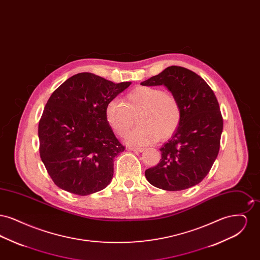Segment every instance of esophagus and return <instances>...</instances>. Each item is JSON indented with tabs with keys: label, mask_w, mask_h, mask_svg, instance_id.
<instances>
[{
	"label": "esophagus",
	"mask_w": 260,
	"mask_h": 260,
	"mask_svg": "<svg viewBox=\"0 0 260 260\" xmlns=\"http://www.w3.org/2000/svg\"><path fill=\"white\" fill-rule=\"evenodd\" d=\"M127 149L131 151H135V152H143L144 151V148H142V147H128Z\"/></svg>",
	"instance_id": "obj_1"
}]
</instances>
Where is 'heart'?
<instances>
[{
	"label": "heart",
	"mask_w": 260,
	"mask_h": 260,
	"mask_svg": "<svg viewBox=\"0 0 260 260\" xmlns=\"http://www.w3.org/2000/svg\"><path fill=\"white\" fill-rule=\"evenodd\" d=\"M105 119L113 132L124 136L134 124L136 129L125 136V141L134 145H147L159 138L173 136L181 121V109L176 99L158 87L138 86L128 91L123 102L112 99L105 106Z\"/></svg>",
	"instance_id": "heart-1"
}]
</instances>
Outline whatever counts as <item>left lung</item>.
Listing matches in <instances>:
<instances>
[{"label":"left lung","mask_w":260,"mask_h":260,"mask_svg":"<svg viewBox=\"0 0 260 260\" xmlns=\"http://www.w3.org/2000/svg\"><path fill=\"white\" fill-rule=\"evenodd\" d=\"M141 85H164L181 109L180 124L160 149V162L145 171L149 183L167 191L197 185L210 173L220 147L223 119L212 89L199 75L180 66H170Z\"/></svg>","instance_id":"left-lung-1"}]
</instances>
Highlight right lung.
<instances>
[{
  "mask_svg": "<svg viewBox=\"0 0 260 260\" xmlns=\"http://www.w3.org/2000/svg\"><path fill=\"white\" fill-rule=\"evenodd\" d=\"M131 84L84 72L66 80L50 95L39 122L40 156L62 190L86 196L111 182L114 159L124 147L104 111L107 102Z\"/></svg>",
  "mask_w": 260,
  "mask_h": 260,
  "instance_id": "add662e5",
  "label": "right lung"
}]
</instances>
